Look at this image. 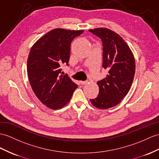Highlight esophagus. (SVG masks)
Segmentation results:
<instances>
[{"label": "esophagus", "mask_w": 159, "mask_h": 159, "mask_svg": "<svg viewBox=\"0 0 159 159\" xmlns=\"http://www.w3.org/2000/svg\"><path fill=\"white\" fill-rule=\"evenodd\" d=\"M87 81H81L80 82V84H82V85H85V84H87Z\"/></svg>", "instance_id": "34e87169"}]
</instances>
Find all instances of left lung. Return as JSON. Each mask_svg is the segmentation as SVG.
Masks as SVG:
<instances>
[{
    "instance_id": "1",
    "label": "left lung",
    "mask_w": 159,
    "mask_h": 159,
    "mask_svg": "<svg viewBox=\"0 0 159 159\" xmlns=\"http://www.w3.org/2000/svg\"><path fill=\"white\" fill-rule=\"evenodd\" d=\"M102 42V67L108 70L105 78L97 82L99 93L90 101L100 109H108L121 102L129 92L135 71L134 54L118 34L108 28L89 30Z\"/></svg>"
}]
</instances>
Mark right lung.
Listing matches in <instances>:
<instances>
[{
	"label": "right lung",
	"mask_w": 159,
	"mask_h": 159,
	"mask_svg": "<svg viewBox=\"0 0 159 159\" xmlns=\"http://www.w3.org/2000/svg\"><path fill=\"white\" fill-rule=\"evenodd\" d=\"M84 30L55 28L38 39L31 48L27 64L30 83L36 97L50 109L65 107L78 87L61 66L69 65L72 40Z\"/></svg>",
	"instance_id": "add662e5"
}]
</instances>
